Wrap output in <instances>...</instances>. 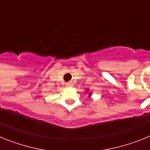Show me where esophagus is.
<instances>
[{"mask_svg": "<svg viewBox=\"0 0 150 150\" xmlns=\"http://www.w3.org/2000/svg\"><path fill=\"white\" fill-rule=\"evenodd\" d=\"M66 85H67V86H73V83L71 82H68V83H66Z\"/></svg>", "mask_w": 150, "mask_h": 150, "instance_id": "34e87169", "label": "esophagus"}]
</instances>
